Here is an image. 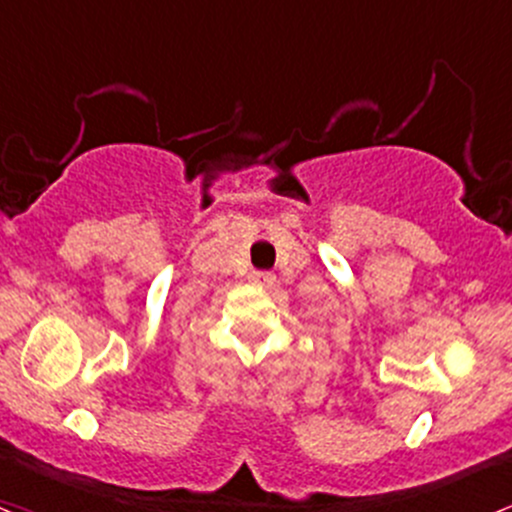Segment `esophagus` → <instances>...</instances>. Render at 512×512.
Returning a JSON list of instances; mask_svg holds the SVG:
<instances>
[{
	"label": "esophagus",
	"instance_id": "obj_1",
	"mask_svg": "<svg viewBox=\"0 0 512 512\" xmlns=\"http://www.w3.org/2000/svg\"><path fill=\"white\" fill-rule=\"evenodd\" d=\"M250 279L255 284H260V287H272V284H274V274L272 272H252Z\"/></svg>",
	"mask_w": 512,
	"mask_h": 512
}]
</instances>
